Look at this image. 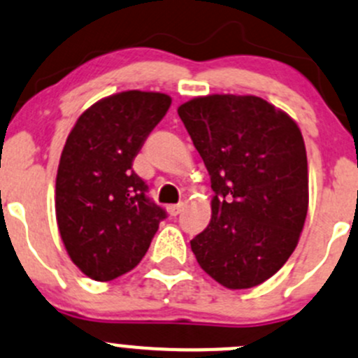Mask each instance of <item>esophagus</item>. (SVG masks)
<instances>
[{"instance_id": "1", "label": "esophagus", "mask_w": 358, "mask_h": 358, "mask_svg": "<svg viewBox=\"0 0 358 358\" xmlns=\"http://www.w3.org/2000/svg\"><path fill=\"white\" fill-rule=\"evenodd\" d=\"M167 212H169V215L171 217H176V215H179L180 212H182V205H171V206H167Z\"/></svg>"}]
</instances>
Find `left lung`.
<instances>
[{"label":"left lung","mask_w":358,"mask_h":358,"mask_svg":"<svg viewBox=\"0 0 358 358\" xmlns=\"http://www.w3.org/2000/svg\"><path fill=\"white\" fill-rule=\"evenodd\" d=\"M212 180V219L191 241L198 264L229 289L259 286L294 252L308 210L300 127L252 94H208L178 108Z\"/></svg>","instance_id":"left-lung-1"}]
</instances>
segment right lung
Wrapping results in <instances>:
<instances>
[{"mask_svg":"<svg viewBox=\"0 0 358 358\" xmlns=\"http://www.w3.org/2000/svg\"><path fill=\"white\" fill-rule=\"evenodd\" d=\"M171 103L153 91L112 94L80 113L65 141L55 189L58 231L70 260L94 281L132 271L165 219L132 160Z\"/></svg>","mask_w":358,"mask_h":358,"instance_id":"obj_1","label":"right lung"}]
</instances>
